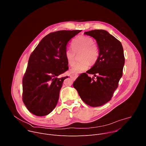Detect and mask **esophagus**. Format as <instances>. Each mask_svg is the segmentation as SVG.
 I'll return each mask as SVG.
<instances>
[{"mask_svg": "<svg viewBox=\"0 0 146 146\" xmlns=\"http://www.w3.org/2000/svg\"><path fill=\"white\" fill-rule=\"evenodd\" d=\"M70 77V78H72L73 80H75V79L76 78V77H77V76H76V75H74V74H72V75H71Z\"/></svg>", "mask_w": 146, "mask_h": 146, "instance_id": "34e87169", "label": "esophagus"}]
</instances>
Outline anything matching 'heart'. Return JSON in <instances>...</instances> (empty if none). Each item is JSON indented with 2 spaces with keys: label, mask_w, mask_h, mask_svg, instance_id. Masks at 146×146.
Masks as SVG:
<instances>
[{
  "label": "heart",
  "mask_w": 146,
  "mask_h": 146,
  "mask_svg": "<svg viewBox=\"0 0 146 146\" xmlns=\"http://www.w3.org/2000/svg\"><path fill=\"white\" fill-rule=\"evenodd\" d=\"M72 49L68 48L64 53L65 58L70 66H73L76 59V54L81 61L70 69L71 72L78 73L87 70L91 64H95L99 55L98 48L94 43V39L86 35H80L73 39L71 43Z\"/></svg>",
  "instance_id": "heart-1"
}]
</instances>
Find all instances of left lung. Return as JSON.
Instances as JSON below:
<instances>
[{"label": "left lung", "instance_id": "1", "mask_svg": "<svg viewBox=\"0 0 146 146\" xmlns=\"http://www.w3.org/2000/svg\"><path fill=\"white\" fill-rule=\"evenodd\" d=\"M84 34L96 40L99 56L87 73L77 77L73 87L87 105L98 107L110 101L118 87L125 64L123 50L120 41L106 31L95 29ZM87 73L94 77L91 78Z\"/></svg>", "mask_w": 146, "mask_h": 146}]
</instances>
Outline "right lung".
Wrapping results in <instances>:
<instances>
[{
  "label": "right lung",
  "instance_id": "1",
  "mask_svg": "<svg viewBox=\"0 0 146 146\" xmlns=\"http://www.w3.org/2000/svg\"><path fill=\"white\" fill-rule=\"evenodd\" d=\"M81 31H59L46 36L30 55L23 79V100L37 116L50 114L55 108L66 72L64 53L69 41Z\"/></svg>",
  "mask_w": 146,
  "mask_h": 146
}]
</instances>
